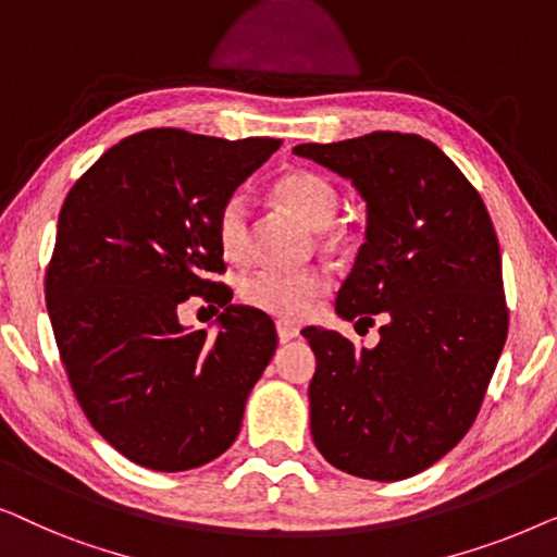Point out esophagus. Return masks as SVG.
<instances>
[{
	"label": "esophagus",
	"mask_w": 557,
	"mask_h": 557,
	"mask_svg": "<svg viewBox=\"0 0 557 557\" xmlns=\"http://www.w3.org/2000/svg\"><path fill=\"white\" fill-rule=\"evenodd\" d=\"M276 332H278L281 342H292V339L299 337V326H296L294 322H288V319H278Z\"/></svg>",
	"instance_id": "34e87169"
}]
</instances>
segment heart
I'll list each match as a JSON object with an SVG mask.
<instances>
[{
  "label": "heart",
  "instance_id": "obj_1",
  "mask_svg": "<svg viewBox=\"0 0 557 557\" xmlns=\"http://www.w3.org/2000/svg\"><path fill=\"white\" fill-rule=\"evenodd\" d=\"M278 202L296 212L304 223L314 231H322L337 215L339 195L330 180L317 172H292L276 182L273 189ZM218 240L227 258H243L248 250V205L243 195L227 197L218 215ZM330 281L319 269H281L263 265L246 276L240 286L243 299L250 307L269 311V314L299 319L311 309V304Z\"/></svg>",
  "mask_w": 557,
  "mask_h": 557
}]
</instances>
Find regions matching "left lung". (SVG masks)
Segmentation results:
<instances>
[{
	"mask_svg": "<svg viewBox=\"0 0 557 557\" xmlns=\"http://www.w3.org/2000/svg\"><path fill=\"white\" fill-rule=\"evenodd\" d=\"M296 157L352 182L364 243L337 294V317L383 314L357 349L324 326L301 330L317 355L311 438L332 467L372 482L429 469L471 429L507 339L502 256L482 197L436 144L375 132L299 144Z\"/></svg>",
	"mask_w": 557,
	"mask_h": 557,
	"instance_id": "left-lung-1",
	"label": "left lung"
}]
</instances>
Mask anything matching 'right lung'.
Listing matches in <instances>:
<instances>
[{
	"label": "right lung",
	"instance_id": "1",
	"mask_svg": "<svg viewBox=\"0 0 557 557\" xmlns=\"http://www.w3.org/2000/svg\"><path fill=\"white\" fill-rule=\"evenodd\" d=\"M278 139L149 128L111 147L65 197L45 299L73 393L128 461L187 471L238 438L276 352V326L231 304L218 215ZM189 295L225 306L219 330L178 324Z\"/></svg>",
	"mask_w": 557,
	"mask_h": 557
}]
</instances>
